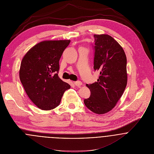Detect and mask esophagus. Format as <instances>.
I'll use <instances>...</instances> for the list:
<instances>
[{
    "instance_id": "1",
    "label": "esophagus",
    "mask_w": 154,
    "mask_h": 154,
    "mask_svg": "<svg viewBox=\"0 0 154 154\" xmlns=\"http://www.w3.org/2000/svg\"><path fill=\"white\" fill-rule=\"evenodd\" d=\"M73 83L76 86H81L82 85V82L81 81H75Z\"/></svg>"
}]
</instances>
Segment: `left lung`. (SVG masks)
Instances as JSON below:
<instances>
[{
    "mask_svg": "<svg viewBox=\"0 0 154 154\" xmlns=\"http://www.w3.org/2000/svg\"><path fill=\"white\" fill-rule=\"evenodd\" d=\"M94 69L100 76L97 82L86 84L90 96L84 103L94 113L104 114L116 106L126 88L127 59L124 50L112 36L94 35Z\"/></svg>",
    "mask_w": 154,
    "mask_h": 154,
    "instance_id": "obj_1",
    "label": "left lung"
}]
</instances>
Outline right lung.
<instances>
[{
	"label": "right lung",
	"mask_w": 154,
	"mask_h": 154,
	"mask_svg": "<svg viewBox=\"0 0 154 154\" xmlns=\"http://www.w3.org/2000/svg\"><path fill=\"white\" fill-rule=\"evenodd\" d=\"M70 40L41 42L23 57L19 77L29 98L38 108L49 110L60 103L70 85L58 76L59 59Z\"/></svg>",
	"instance_id": "add662e5"
}]
</instances>
